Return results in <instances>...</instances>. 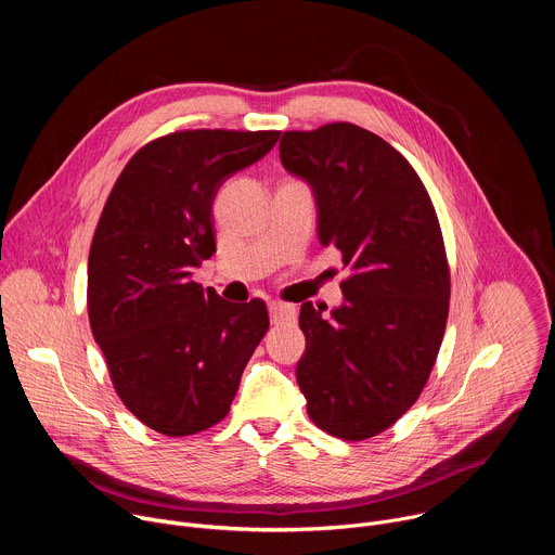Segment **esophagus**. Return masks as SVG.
Masks as SVG:
<instances>
[{"label": "esophagus", "mask_w": 555, "mask_h": 555, "mask_svg": "<svg viewBox=\"0 0 555 555\" xmlns=\"http://www.w3.org/2000/svg\"><path fill=\"white\" fill-rule=\"evenodd\" d=\"M268 309H270V321H272V323H287V321H294V319H296V307H294V305L272 300V302L268 305Z\"/></svg>", "instance_id": "obj_1"}]
</instances>
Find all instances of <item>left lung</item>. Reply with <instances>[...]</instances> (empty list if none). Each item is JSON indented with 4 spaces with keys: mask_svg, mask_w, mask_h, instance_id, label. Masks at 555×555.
Here are the masks:
<instances>
[{
    "mask_svg": "<svg viewBox=\"0 0 555 555\" xmlns=\"http://www.w3.org/2000/svg\"><path fill=\"white\" fill-rule=\"evenodd\" d=\"M279 153L313 193L321 244L351 272L332 319L300 307L296 379L315 426L362 441L417 402L443 340L450 270L437 212L406 157L358 125L285 131Z\"/></svg>",
    "mask_w": 555,
    "mask_h": 555,
    "instance_id": "1",
    "label": "left lung"
}]
</instances>
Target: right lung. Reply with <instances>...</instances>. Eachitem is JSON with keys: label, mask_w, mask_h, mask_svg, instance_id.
<instances>
[{"label": "right lung", "mask_w": 555, "mask_h": 555, "mask_svg": "<svg viewBox=\"0 0 555 555\" xmlns=\"http://www.w3.org/2000/svg\"><path fill=\"white\" fill-rule=\"evenodd\" d=\"M279 131H178L144 144L116 180L88 261V311L114 388L151 430L221 422L270 327L261 298L228 302L193 281L215 253L219 186Z\"/></svg>", "instance_id": "add662e5"}]
</instances>
